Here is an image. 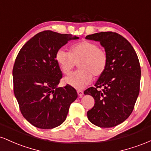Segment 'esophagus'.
<instances>
[{
  "label": "esophagus",
  "instance_id": "esophagus-1",
  "mask_svg": "<svg viewBox=\"0 0 151 151\" xmlns=\"http://www.w3.org/2000/svg\"><path fill=\"white\" fill-rule=\"evenodd\" d=\"M77 93L78 95H79V97H81V96H83V94H84V92H83V91H81V90H77Z\"/></svg>",
  "mask_w": 151,
  "mask_h": 151
}]
</instances>
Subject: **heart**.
Segmentation results:
<instances>
[{"label": "heart", "mask_w": 151, "mask_h": 151, "mask_svg": "<svg viewBox=\"0 0 151 151\" xmlns=\"http://www.w3.org/2000/svg\"><path fill=\"white\" fill-rule=\"evenodd\" d=\"M55 60L62 72L69 74L79 63V70L65 78V82L76 89H82L90 84L93 76L99 77L104 73L109 58L103 48L95 42L83 40L74 44L70 52L60 48L55 54Z\"/></svg>", "instance_id": "1"}]
</instances>
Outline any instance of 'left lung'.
I'll return each mask as SVG.
<instances>
[{
    "mask_svg": "<svg viewBox=\"0 0 151 151\" xmlns=\"http://www.w3.org/2000/svg\"><path fill=\"white\" fill-rule=\"evenodd\" d=\"M86 39L99 41L109 58L106 70L94 87L84 92L93 96L95 101L87 117L99 127H114L128 119L134 109L140 91L139 60L131 43L116 32H97L86 36Z\"/></svg>",
    "mask_w": 151,
    "mask_h": 151,
    "instance_id": "8db88e82",
    "label": "left lung"
}]
</instances>
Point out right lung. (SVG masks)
Masks as SVG:
<instances>
[{
  "label": "right lung",
  "mask_w": 151,
  "mask_h": 151,
  "mask_svg": "<svg viewBox=\"0 0 151 151\" xmlns=\"http://www.w3.org/2000/svg\"><path fill=\"white\" fill-rule=\"evenodd\" d=\"M78 38L45 30L29 40L17 55L13 91L22 116L35 127L51 129L61 125L77 98V91L69 84L58 87L62 73L55 54L68 41Z\"/></svg>",
  "instance_id": "1"
}]
</instances>
